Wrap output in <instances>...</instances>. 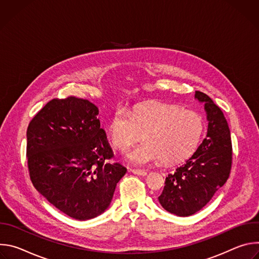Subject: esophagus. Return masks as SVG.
<instances>
[{
	"label": "esophagus",
	"mask_w": 259,
	"mask_h": 259,
	"mask_svg": "<svg viewBox=\"0 0 259 259\" xmlns=\"http://www.w3.org/2000/svg\"><path fill=\"white\" fill-rule=\"evenodd\" d=\"M130 172H132L133 174L135 175H138V176H146L147 173L145 171H142V170H135V169H130Z\"/></svg>",
	"instance_id": "obj_1"
}]
</instances>
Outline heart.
<instances>
[{
    "label": "heart",
    "instance_id": "1",
    "mask_svg": "<svg viewBox=\"0 0 259 259\" xmlns=\"http://www.w3.org/2000/svg\"><path fill=\"white\" fill-rule=\"evenodd\" d=\"M205 129L203 117L176 104L155 102L134 107H118L109 119L107 132L115 149L125 152L142 137L144 142L128 153V160L146 166L159 160L175 164L190 158Z\"/></svg>",
    "mask_w": 259,
    "mask_h": 259
}]
</instances>
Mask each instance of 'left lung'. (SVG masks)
<instances>
[{
    "instance_id": "left-lung-1",
    "label": "left lung",
    "mask_w": 259,
    "mask_h": 259,
    "mask_svg": "<svg viewBox=\"0 0 259 259\" xmlns=\"http://www.w3.org/2000/svg\"><path fill=\"white\" fill-rule=\"evenodd\" d=\"M195 98L204 103L207 114L206 138L186 163L166 177L158 198L165 210L181 217L200 211L227 182L232 168L231 132L223 110L203 92L196 91Z\"/></svg>"
}]
</instances>
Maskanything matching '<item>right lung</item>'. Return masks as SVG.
I'll return each mask as SVG.
<instances>
[{
	"label": "right lung",
	"mask_w": 259,
	"mask_h": 259,
	"mask_svg": "<svg viewBox=\"0 0 259 259\" xmlns=\"http://www.w3.org/2000/svg\"><path fill=\"white\" fill-rule=\"evenodd\" d=\"M98 107L69 96L50 100L26 131L29 177L35 190L64 214L87 220L103 213L127 169L100 128Z\"/></svg>",
	"instance_id": "obj_1"
}]
</instances>
